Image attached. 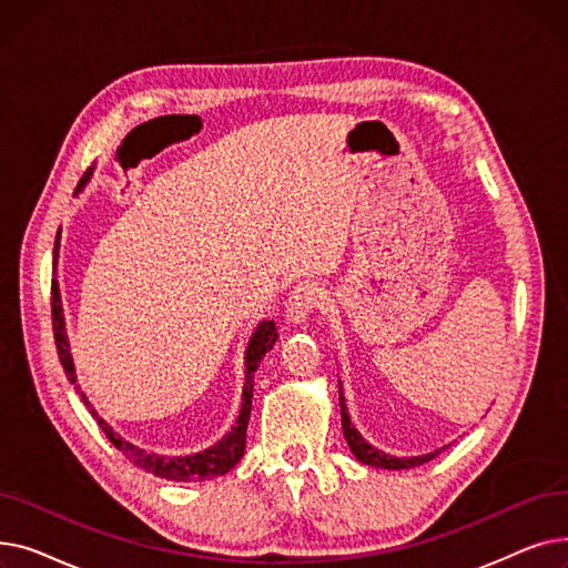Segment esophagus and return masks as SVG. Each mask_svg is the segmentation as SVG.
Instances as JSON below:
<instances>
[{
    "instance_id": "obj_1",
    "label": "esophagus",
    "mask_w": 568,
    "mask_h": 568,
    "mask_svg": "<svg viewBox=\"0 0 568 568\" xmlns=\"http://www.w3.org/2000/svg\"><path fill=\"white\" fill-rule=\"evenodd\" d=\"M320 296H322V292H320V287L315 283L306 281V283L296 285L292 290V294H290L287 304H285V320H287V324H294V326L306 324L311 313L320 304Z\"/></svg>"
}]
</instances>
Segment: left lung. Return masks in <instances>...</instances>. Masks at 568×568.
Instances as JSON below:
<instances>
[{
    "instance_id": "left-lung-1",
    "label": "left lung",
    "mask_w": 568,
    "mask_h": 568,
    "mask_svg": "<svg viewBox=\"0 0 568 568\" xmlns=\"http://www.w3.org/2000/svg\"><path fill=\"white\" fill-rule=\"evenodd\" d=\"M338 400H341V419H343V435L347 439V446L352 456L364 463V465H371V467H377V469H412V467H419L428 460H433L439 452H433V454H424V456H412V458H396V456H389L384 454L379 449H375L373 444H368L362 433L356 430L349 422V414H347V405H345V398H343V389H341V382H338Z\"/></svg>"
}]
</instances>
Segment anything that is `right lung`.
Wrapping results in <instances>:
<instances>
[{
    "mask_svg": "<svg viewBox=\"0 0 568 568\" xmlns=\"http://www.w3.org/2000/svg\"><path fill=\"white\" fill-rule=\"evenodd\" d=\"M89 176H92V170H89L82 182L78 184V191L89 182ZM54 266H57V257H59V232L54 239ZM52 332H54V345H57V354H59V362L64 366V373L69 377L71 384H75L78 394L82 396L84 405L92 412V416L97 419V424L101 426V430L108 435V439L116 446V452H122V456L126 460H131L133 465H138L144 471H152L159 479H168V481H209V479H216V476L227 474L239 460H242L244 452H246V428H248V419H251V407H253V382H255V371L262 362V356L274 347L278 332H276V324L274 320H262L257 324L255 334L248 341L246 347V382H244V394H242V409H239V416L234 426L230 428V433L216 442L214 446H209V449L200 452V454H191V456H159V454H149L140 446L126 442L122 435L114 433L108 422H103L101 416L97 414V409L92 407L84 398V394L80 392L78 386V377H75V366H73V356L69 349V336H67V322H64V311H62V296H59V283L57 278H52Z\"/></svg>",
    "mask_w": 568,
    "mask_h": 568,
    "instance_id": "right-lung-1",
    "label": "right lung"
}]
</instances>
